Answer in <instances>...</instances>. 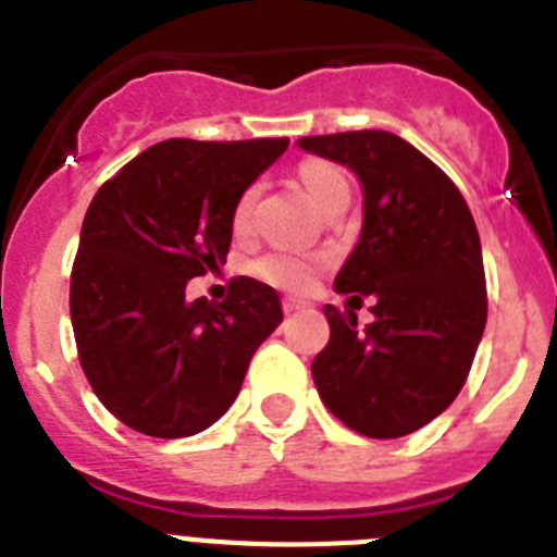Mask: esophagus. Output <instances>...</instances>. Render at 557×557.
Returning a JSON list of instances; mask_svg holds the SVG:
<instances>
[{"label": "esophagus", "mask_w": 557, "mask_h": 557, "mask_svg": "<svg viewBox=\"0 0 557 557\" xmlns=\"http://www.w3.org/2000/svg\"><path fill=\"white\" fill-rule=\"evenodd\" d=\"M282 307H284V312L289 314V312H298V309H307L309 304H307V301H301V298H284Z\"/></svg>", "instance_id": "1"}]
</instances>
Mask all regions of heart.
<instances>
[{
  "label": "heart",
  "mask_w": 557,
  "mask_h": 557,
  "mask_svg": "<svg viewBox=\"0 0 557 557\" xmlns=\"http://www.w3.org/2000/svg\"><path fill=\"white\" fill-rule=\"evenodd\" d=\"M295 175H298L304 191H307L309 200H312L318 209H323V206H326L334 195H339V191H348L343 172L334 164H329V161H301L298 170H295ZM256 198H259V186H248V189L236 198L234 211H231V228H234V234H248ZM250 273H253L259 282L270 284V287L287 289V293H304V289L314 282L318 264H314L312 259H304V256L295 253H268L259 256V259L250 264Z\"/></svg>",
  "instance_id": "b5f03b06"
}]
</instances>
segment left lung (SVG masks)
<instances>
[{
	"instance_id": "1",
	"label": "left lung",
	"mask_w": 557,
	"mask_h": 557,
	"mask_svg": "<svg viewBox=\"0 0 557 557\" xmlns=\"http://www.w3.org/2000/svg\"><path fill=\"white\" fill-rule=\"evenodd\" d=\"M298 147L357 175L362 231L334 289L376 301L366 329L354 309L323 307L332 337L312 362L314 387L348 430L410 435L455 401L485 332L474 218L457 186L396 133L304 136Z\"/></svg>"
}]
</instances>
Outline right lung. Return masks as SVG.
<instances>
[{"label":"right lung","instance_id":"obj_1","mask_svg":"<svg viewBox=\"0 0 557 557\" xmlns=\"http://www.w3.org/2000/svg\"><path fill=\"white\" fill-rule=\"evenodd\" d=\"M287 145L166 139L97 189L69 314L83 373L131 430L186 437L214 424L284 321L278 293L256 278H234L223 304L186 301V284L225 264L236 198Z\"/></svg>","mask_w":557,"mask_h":557}]
</instances>
